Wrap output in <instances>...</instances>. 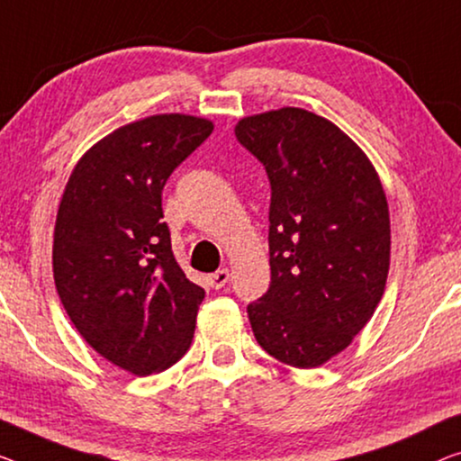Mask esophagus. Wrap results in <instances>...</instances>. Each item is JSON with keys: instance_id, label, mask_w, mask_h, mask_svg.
<instances>
[{"instance_id": "esophagus-1", "label": "esophagus", "mask_w": 461, "mask_h": 461, "mask_svg": "<svg viewBox=\"0 0 461 461\" xmlns=\"http://www.w3.org/2000/svg\"><path fill=\"white\" fill-rule=\"evenodd\" d=\"M207 281H209V285L212 287V290H221V287L230 281V271L228 269H219L212 275H209Z\"/></svg>"}]
</instances>
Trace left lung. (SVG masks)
<instances>
[{
  "label": "left lung",
  "mask_w": 461,
  "mask_h": 461,
  "mask_svg": "<svg viewBox=\"0 0 461 461\" xmlns=\"http://www.w3.org/2000/svg\"><path fill=\"white\" fill-rule=\"evenodd\" d=\"M236 139L271 182V285L249 304L267 354L317 368L373 317L389 273V207L362 149L300 107L249 115Z\"/></svg>",
  "instance_id": "left-lung-1"
}]
</instances>
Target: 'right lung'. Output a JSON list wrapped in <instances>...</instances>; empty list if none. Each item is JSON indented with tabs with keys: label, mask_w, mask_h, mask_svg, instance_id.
Returning a JSON list of instances; mask_svg holds the SVG:
<instances>
[{
	"label": "right lung",
	"mask_w": 461,
	"mask_h": 461,
	"mask_svg": "<svg viewBox=\"0 0 461 461\" xmlns=\"http://www.w3.org/2000/svg\"><path fill=\"white\" fill-rule=\"evenodd\" d=\"M212 132L184 113L126 123L82 155L61 196L53 279L78 333L103 358L147 376L188 352L204 298L171 252L161 192Z\"/></svg>",
	"instance_id": "add662e5"
}]
</instances>
